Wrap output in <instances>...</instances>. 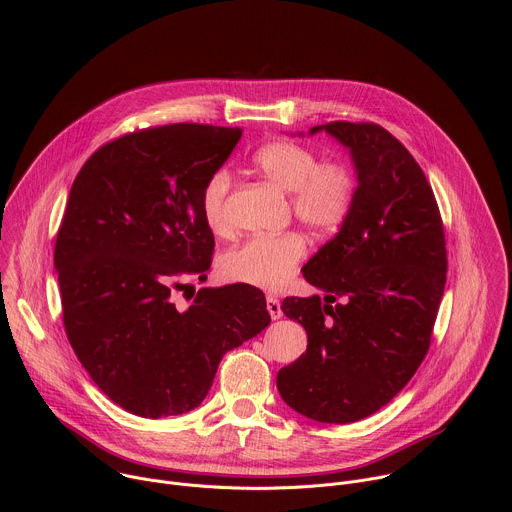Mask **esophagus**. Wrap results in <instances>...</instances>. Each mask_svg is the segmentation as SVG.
<instances>
[{
  "label": "esophagus",
  "instance_id": "esophagus-1",
  "mask_svg": "<svg viewBox=\"0 0 512 512\" xmlns=\"http://www.w3.org/2000/svg\"><path fill=\"white\" fill-rule=\"evenodd\" d=\"M267 312H269V316H271L273 320H279V318L283 316L281 304H279V300H277L275 296H267Z\"/></svg>",
  "mask_w": 512,
  "mask_h": 512
}]
</instances>
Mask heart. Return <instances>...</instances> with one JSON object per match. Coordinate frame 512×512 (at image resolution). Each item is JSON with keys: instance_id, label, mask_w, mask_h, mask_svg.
Returning a JSON list of instances; mask_svg holds the SVG:
<instances>
[{"instance_id": "heart-1", "label": "heart", "mask_w": 512, "mask_h": 512, "mask_svg": "<svg viewBox=\"0 0 512 512\" xmlns=\"http://www.w3.org/2000/svg\"><path fill=\"white\" fill-rule=\"evenodd\" d=\"M253 164L279 188L291 192L289 202L296 218L316 233H334L354 208L358 180L344 162H322L320 154L294 139L263 143L253 154ZM231 174L214 170L200 188V212L214 235H229L233 221L229 214ZM308 253L306 239L287 231L281 235H257L229 249L218 269L235 283L261 289H279L296 275Z\"/></svg>"}]
</instances>
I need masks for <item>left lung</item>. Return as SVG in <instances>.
<instances>
[{"label": "left lung", "mask_w": 512, "mask_h": 512, "mask_svg": "<svg viewBox=\"0 0 512 512\" xmlns=\"http://www.w3.org/2000/svg\"><path fill=\"white\" fill-rule=\"evenodd\" d=\"M324 129L350 150L358 192L340 233L302 269L326 291V304L320 296L281 304L306 328L308 348L277 373V389L310 419L350 423L387 405L423 362L448 251L433 190L395 135L369 121Z\"/></svg>", "instance_id": "8db88e82"}]
</instances>
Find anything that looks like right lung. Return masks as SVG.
<instances>
[{
  "label": "right lung",
  "instance_id": "add662e5",
  "mask_svg": "<svg viewBox=\"0 0 512 512\" xmlns=\"http://www.w3.org/2000/svg\"><path fill=\"white\" fill-rule=\"evenodd\" d=\"M241 133L137 129L101 145L72 182L54 247L64 332L95 385L133 415L198 407L223 354L271 322L253 285L198 289L188 308L172 300L180 279H206L214 235L200 188Z\"/></svg>",
  "mask_w": 512,
  "mask_h": 512
}]
</instances>
